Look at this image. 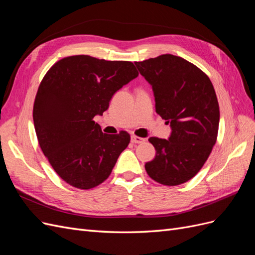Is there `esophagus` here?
<instances>
[{
	"instance_id": "34e87169",
	"label": "esophagus",
	"mask_w": 255,
	"mask_h": 255,
	"mask_svg": "<svg viewBox=\"0 0 255 255\" xmlns=\"http://www.w3.org/2000/svg\"><path fill=\"white\" fill-rule=\"evenodd\" d=\"M130 141H132L133 143H142V142H144V138L132 135L130 136Z\"/></svg>"
}]
</instances>
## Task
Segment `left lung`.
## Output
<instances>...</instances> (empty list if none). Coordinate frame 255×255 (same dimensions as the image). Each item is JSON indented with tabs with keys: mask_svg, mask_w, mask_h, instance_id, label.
<instances>
[{
	"mask_svg": "<svg viewBox=\"0 0 255 255\" xmlns=\"http://www.w3.org/2000/svg\"><path fill=\"white\" fill-rule=\"evenodd\" d=\"M135 65L152 86L156 113L171 128L168 139L149 138L156 155L145 171L166 186L183 184L200 171L217 140L220 114L213 84L197 66L171 54Z\"/></svg>",
	"mask_w": 255,
	"mask_h": 255,
	"instance_id": "obj_1",
	"label": "left lung"
}]
</instances>
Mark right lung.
<instances>
[{
    "label": "right lung",
    "mask_w": 255,
    "mask_h": 255,
    "mask_svg": "<svg viewBox=\"0 0 255 255\" xmlns=\"http://www.w3.org/2000/svg\"><path fill=\"white\" fill-rule=\"evenodd\" d=\"M138 76L130 61L88 55L58 60L38 88L33 119L40 148L66 183L90 189L112 173L129 134L102 133L94 121L109 109L116 91Z\"/></svg>",
    "instance_id": "right-lung-1"
}]
</instances>
